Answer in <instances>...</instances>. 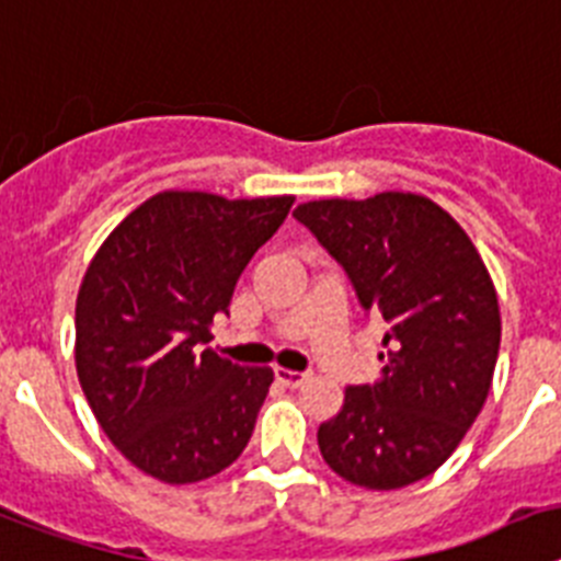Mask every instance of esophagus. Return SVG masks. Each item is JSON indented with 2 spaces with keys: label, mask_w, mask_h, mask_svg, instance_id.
I'll list each match as a JSON object with an SVG mask.
<instances>
[{
  "label": "esophagus",
  "mask_w": 561,
  "mask_h": 561,
  "mask_svg": "<svg viewBox=\"0 0 561 561\" xmlns=\"http://www.w3.org/2000/svg\"><path fill=\"white\" fill-rule=\"evenodd\" d=\"M274 375H276V381L287 389H296L308 381V373H296V369H285V367H276Z\"/></svg>",
  "instance_id": "obj_1"
}]
</instances>
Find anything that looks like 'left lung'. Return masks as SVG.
<instances>
[{
  "label": "left lung",
  "mask_w": 561,
  "mask_h": 561,
  "mask_svg": "<svg viewBox=\"0 0 561 561\" xmlns=\"http://www.w3.org/2000/svg\"><path fill=\"white\" fill-rule=\"evenodd\" d=\"M294 214L387 328L378 381L344 389L319 426L321 457L362 489L417 483L449 460L489 398L503 330L489 267L423 194L310 199Z\"/></svg>",
  "instance_id": "left-lung-1"
}]
</instances>
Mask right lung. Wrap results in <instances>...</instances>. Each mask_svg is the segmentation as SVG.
Instances as JSON below:
<instances>
[{
  "label": "right lung",
  "instance_id": "add662e5",
  "mask_svg": "<svg viewBox=\"0 0 561 561\" xmlns=\"http://www.w3.org/2000/svg\"><path fill=\"white\" fill-rule=\"evenodd\" d=\"M294 206L158 192L101 242L76 299V369L95 421L135 469L188 485L228 469L274 383L203 344L233 285Z\"/></svg>",
  "mask_w": 561,
  "mask_h": 561
}]
</instances>
